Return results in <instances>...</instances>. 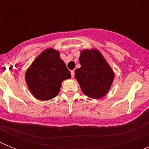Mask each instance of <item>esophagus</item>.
Returning <instances> with one entry per match:
<instances>
[{"label": "esophagus", "instance_id": "obj_1", "mask_svg": "<svg viewBox=\"0 0 149 149\" xmlns=\"http://www.w3.org/2000/svg\"><path fill=\"white\" fill-rule=\"evenodd\" d=\"M71 74H72V77H74V70L71 71Z\"/></svg>", "mask_w": 149, "mask_h": 149}]
</instances>
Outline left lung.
Returning <instances> with one entry per match:
<instances>
[{
    "instance_id": "left-lung-1",
    "label": "left lung",
    "mask_w": 149,
    "mask_h": 149,
    "mask_svg": "<svg viewBox=\"0 0 149 149\" xmlns=\"http://www.w3.org/2000/svg\"><path fill=\"white\" fill-rule=\"evenodd\" d=\"M81 67L75 77L85 95L92 98L103 97L113 81V72L98 51L84 50L80 58Z\"/></svg>"
}]
</instances>
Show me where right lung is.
Returning a JSON list of instances; mask_svg holds the SVG:
<instances>
[{"label":"right lung","mask_w":149,"mask_h":149,"mask_svg":"<svg viewBox=\"0 0 149 149\" xmlns=\"http://www.w3.org/2000/svg\"><path fill=\"white\" fill-rule=\"evenodd\" d=\"M71 77L70 71L52 48L44 51L27 69L26 82L32 94L42 101L54 98L64 80Z\"/></svg>","instance_id":"obj_1"}]
</instances>
